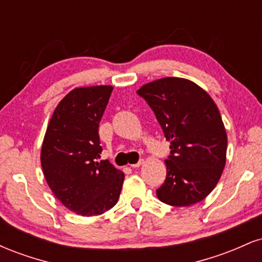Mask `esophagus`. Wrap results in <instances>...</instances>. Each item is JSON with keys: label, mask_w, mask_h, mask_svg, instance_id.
I'll return each instance as SVG.
<instances>
[{"label": "esophagus", "mask_w": 262, "mask_h": 262, "mask_svg": "<svg viewBox=\"0 0 262 262\" xmlns=\"http://www.w3.org/2000/svg\"><path fill=\"white\" fill-rule=\"evenodd\" d=\"M143 164H144V160H140L139 162H137V164H132L130 166L133 167V169H137V167H140Z\"/></svg>", "instance_id": "1"}]
</instances>
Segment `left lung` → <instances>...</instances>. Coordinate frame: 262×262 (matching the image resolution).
I'll use <instances>...</instances> for the list:
<instances>
[{"mask_svg":"<svg viewBox=\"0 0 262 262\" xmlns=\"http://www.w3.org/2000/svg\"><path fill=\"white\" fill-rule=\"evenodd\" d=\"M137 93L144 98L170 141L166 180L156 196L161 202L187 207L206 198L223 173L228 137L217 104L193 81L162 77Z\"/></svg>","mask_w":262,"mask_h":262,"instance_id":"8db88e82","label":"left lung"}]
</instances>
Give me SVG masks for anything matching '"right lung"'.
I'll return each instance as SVG.
<instances>
[{
    "label": "right lung",
    "mask_w": 262,
    "mask_h": 262,
    "mask_svg": "<svg viewBox=\"0 0 262 262\" xmlns=\"http://www.w3.org/2000/svg\"><path fill=\"white\" fill-rule=\"evenodd\" d=\"M113 86L71 90L54 110L41 144L48 186L68 209L92 217L118 201L124 172L101 160L98 127Z\"/></svg>",
    "instance_id": "right-lung-1"
}]
</instances>
